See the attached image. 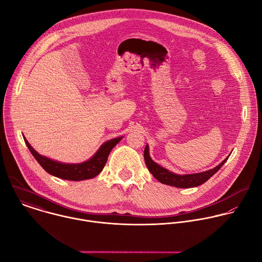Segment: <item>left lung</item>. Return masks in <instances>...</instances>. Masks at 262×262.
I'll return each instance as SVG.
<instances>
[{
	"label": "left lung",
	"mask_w": 262,
	"mask_h": 262,
	"mask_svg": "<svg viewBox=\"0 0 262 262\" xmlns=\"http://www.w3.org/2000/svg\"><path fill=\"white\" fill-rule=\"evenodd\" d=\"M144 158H145V163H146L149 171L161 184L172 186L176 188H194V187L200 186V185L204 184L205 182H207L214 173H216L221 169V167L226 163V161L228 160L229 157L226 158L220 165H217L216 167H214L210 170L200 172V173L184 174V176L172 173L169 170L158 165L156 162H154L149 155L148 145L146 146L145 151H144Z\"/></svg>",
	"instance_id": "8db88e82"
}]
</instances>
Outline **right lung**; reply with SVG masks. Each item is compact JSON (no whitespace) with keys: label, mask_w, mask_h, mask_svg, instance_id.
<instances>
[{"label":"right lung","mask_w":262,"mask_h":262,"mask_svg":"<svg viewBox=\"0 0 262 262\" xmlns=\"http://www.w3.org/2000/svg\"><path fill=\"white\" fill-rule=\"evenodd\" d=\"M121 139L122 138L120 137L104 143L90 160L78 164H67L51 160L45 156L39 155L30 146V144L27 142L25 138L24 142L28 147L29 151L31 152V154L33 155V157L48 173L67 181H83L97 177L103 170L111 150L114 146L117 145V143H119Z\"/></svg>","instance_id":"1"}]
</instances>
